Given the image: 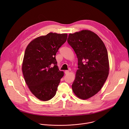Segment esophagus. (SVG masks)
Returning <instances> with one entry per match:
<instances>
[{
	"instance_id": "1",
	"label": "esophagus",
	"mask_w": 129,
	"mask_h": 129,
	"mask_svg": "<svg viewBox=\"0 0 129 129\" xmlns=\"http://www.w3.org/2000/svg\"><path fill=\"white\" fill-rule=\"evenodd\" d=\"M69 71L68 70H65V73L66 75H68V73H69Z\"/></svg>"
}]
</instances>
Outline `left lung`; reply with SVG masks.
Segmentation results:
<instances>
[{
  "mask_svg": "<svg viewBox=\"0 0 129 129\" xmlns=\"http://www.w3.org/2000/svg\"><path fill=\"white\" fill-rule=\"evenodd\" d=\"M67 42L78 59L72 90L78 98L88 99L98 92L108 78L109 64L107 48L99 37L88 30L70 34Z\"/></svg>",
  "mask_w": 129,
  "mask_h": 129,
  "instance_id": "8db88e82",
  "label": "left lung"
}]
</instances>
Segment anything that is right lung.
Instances as JSON below:
<instances>
[{"instance_id":"1","label":"right lung","mask_w":129,"mask_h":129,"mask_svg":"<svg viewBox=\"0 0 129 129\" xmlns=\"http://www.w3.org/2000/svg\"><path fill=\"white\" fill-rule=\"evenodd\" d=\"M67 34L49 33L31 41L24 53L22 69L31 93L43 101L56 94L64 73L59 70L56 54L66 42Z\"/></svg>"}]
</instances>
